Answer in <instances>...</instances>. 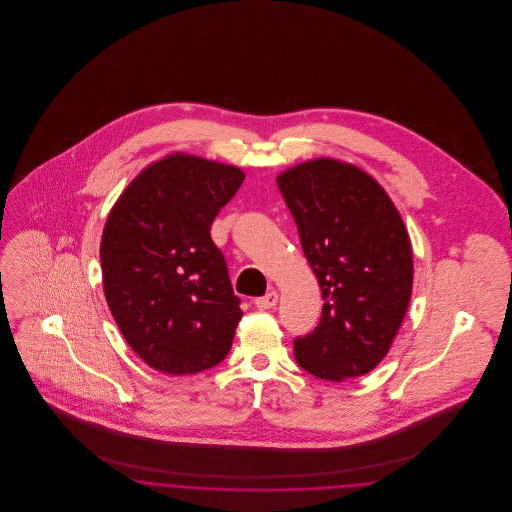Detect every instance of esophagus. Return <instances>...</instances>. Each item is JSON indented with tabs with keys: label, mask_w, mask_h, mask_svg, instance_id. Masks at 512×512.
<instances>
[{
	"label": "esophagus",
	"mask_w": 512,
	"mask_h": 512,
	"mask_svg": "<svg viewBox=\"0 0 512 512\" xmlns=\"http://www.w3.org/2000/svg\"><path fill=\"white\" fill-rule=\"evenodd\" d=\"M276 303H278V293L276 292H268L267 295L255 299L257 309H272Z\"/></svg>",
	"instance_id": "1"
}]
</instances>
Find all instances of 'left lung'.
<instances>
[{
	"label": "left lung",
	"instance_id": "8db88e82",
	"mask_svg": "<svg viewBox=\"0 0 512 512\" xmlns=\"http://www.w3.org/2000/svg\"><path fill=\"white\" fill-rule=\"evenodd\" d=\"M322 292L320 322L293 340L320 380L370 372L390 351L413 290V251L399 211L366 172L317 159L278 176Z\"/></svg>",
	"mask_w": 512,
	"mask_h": 512
}]
</instances>
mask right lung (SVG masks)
Returning <instances> with one entry per match:
<instances>
[{
  "label": "right lung",
  "mask_w": 512,
  "mask_h": 512,
  "mask_svg": "<svg viewBox=\"0 0 512 512\" xmlns=\"http://www.w3.org/2000/svg\"><path fill=\"white\" fill-rule=\"evenodd\" d=\"M244 172L174 153L140 172L101 238L103 292L128 345L165 374H195L228 355L242 318L211 224Z\"/></svg>",
  "instance_id": "add662e5"
}]
</instances>
